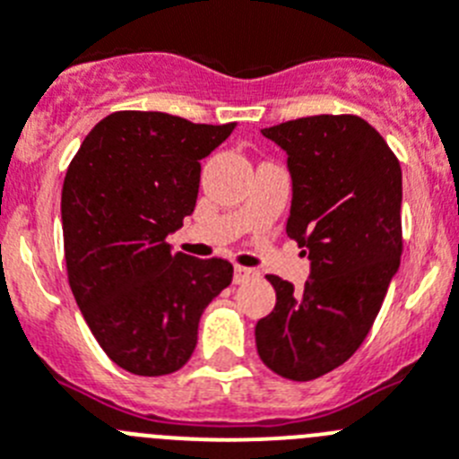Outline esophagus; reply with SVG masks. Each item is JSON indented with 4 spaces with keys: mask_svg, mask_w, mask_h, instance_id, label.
Masks as SVG:
<instances>
[{
    "mask_svg": "<svg viewBox=\"0 0 459 459\" xmlns=\"http://www.w3.org/2000/svg\"><path fill=\"white\" fill-rule=\"evenodd\" d=\"M255 276H258V270H254V267L235 265V270H233V281H235V283H245V281L255 279Z\"/></svg>",
    "mask_w": 459,
    "mask_h": 459,
    "instance_id": "esophagus-1",
    "label": "esophagus"
}]
</instances>
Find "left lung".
Masks as SVG:
<instances>
[{"instance_id":"1","label":"left lung","mask_w":459,"mask_h":459,"mask_svg":"<svg viewBox=\"0 0 459 459\" xmlns=\"http://www.w3.org/2000/svg\"><path fill=\"white\" fill-rule=\"evenodd\" d=\"M260 132L288 155L286 233L311 274L301 290L267 276L276 307L255 325V348L276 375L308 382L348 361L382 308L403 254V171L382 134L350 114Z\"/></svg>"}]
</instances>
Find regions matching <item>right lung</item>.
Here are the masks:
<instances>
[{"instance_id":"right-lung-1","label":"right lung","mask_w":459,"mask_h":459,"mask_svg":"<svg viewBox=\"0 0 459 459\" xmlns=\"http://www.w3.org/2000/svg\"><path fill=\"white\" fill-rule=\"evenodd\" d=\"M233 130L235 123L117 111L86 134L65 171L70 288L100 348L127 373L183 368L205 307L233 279L229 260L173 254L167 245L194 212L201 160Z\"/></svg>"}]
</instances>
